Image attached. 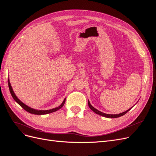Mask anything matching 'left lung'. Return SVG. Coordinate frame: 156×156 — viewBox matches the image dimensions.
<instances>
[{
	"label": "left lung",
	"instance_id": "obj_1",
	"mask_svg": "<svg viewBox=\"0 0 156 156\" xmlns=\"http://www.w3.org/2000/svg\"><path fill=\"white\" fill-rule=\"evenodd\" d=\"M88 105H89V107H90V108L93 111V112H95L96 114H99V115H103V116H104V117L108 118H118V117H120V116H122V115H125V114L128 112V111L130 110L131 108L130 109H129V110H126V112H122V113H120V114H108L103 113L102 112H101V111L98 110H97L96 108H95L94 107H93V106H92V105L90 104V101H88Z\"/></svg>",
	"mask_w": 156,
	"mask_h": 156
}]
</instances>
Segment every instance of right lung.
<instances>
[{"label":"right lung","mask_w":156,"mask_h":156,"mask_svg":"<svg viewBox=\"0 0 156 156\" xmlns=\"http://www.w3.org/2000/svg\"><path fill=\"white\" fill-rule=\"evenodd\" d=\"M8 86H9V89H10V93L11 95L12 96V97L14 98V99L17 102V103H18L22 108H23L24 110H25L27 112H28L30 114H37V115H43V114H49V113H51V112H55V111L58 110L59 109H60L62 106H63L65 103V100L66 99H64L63 102L62 103V104L58 106V107H56L55 108H52V109H50V110H34L33 108H30L29 106H27L26 105H25L23 103H22V102L18 99L16 97V95H15V93L14 92V91H13L12 90V87L11 86V84L10 83V81L8 80Z\"/></svg>","instance_id":"obj_1"}]
</instances>
